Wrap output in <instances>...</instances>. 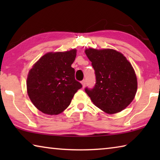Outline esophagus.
Wrapping results in <instances>:
<instances>
[{
  "instance_id": "1",
  "label": "esophagus",
  "mask_w": 160,
  "mask_h": 160,
  "mask_svg": "<svg viewBox=\"0 0 160 160\" xmlns=\"http://www.w3.org/2000/svg\"><path fill=\"white\" fill-rule=\"evenodd\" d=\"M81 83H82L83 88H85V85H86V80H83L82 81V82H81Z\"/></svg>"
}]
</instances>
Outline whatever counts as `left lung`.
Wrapping results in <instances>:
<instances>
[{
    "label": "left lung",
    "mask_w": 160,
    "mask_h": 160,
    "mask_svg": "<svg viewBox=\"0 0 160 160\" xmlns=\"http://www.w3.org/2000/svg\"><path fill=\"white\" fill-rule=\"evenodd\" d=\"M85 53L95 71L96 83L85 92L100 109L113 114L128 106L137 92V78L130 62L118 51L87 48Z\"/></svg>",
    "instance_id": "1"
}]
</instances>
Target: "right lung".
I'll return each mask as SVG.
<instances>
[{
	"label": "right lung",
	"mask_w": 160,
	"mask_h": 160,
	"mask_svg": "<svg viewBox=\"0 0 160 160\" xmlns=\"http://www.w3.org/2000/svg\"><path fill=\"white\" fill-rule=\"evenodd\" d=\"M76 53V49L47 53L29 71L28 94L40 112L48 115L63 112L82 87L75 79V69L71 67Z\"/></svg>",
	"instance_id": "add662e5"
}]
</instances>
